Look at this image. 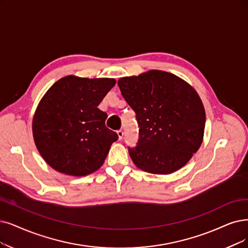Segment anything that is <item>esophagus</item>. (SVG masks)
Instances as JSON below:
<instances>
[{"mask_svg": "<svg viewBox=\"0 0 248 248\" xmlns=\"http://www.w3.org/2000/svg\"><path fill=\"white\" fill-rule=\"evenodd\" d=\"M117 134H118V136H119V140H122V138H123V135H124V132H123V130H118L117 131Z\"/></svg>", "mask_w": 248, "mask_h": 248, "instance_id": "esophagus-1", "label": "esophagus"}]
</instances>
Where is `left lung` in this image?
Here are the masks:
<instances>
[{
    "instance_id": "1",
    "label": "left lung",
    "mask_w": 248,
    "mask_h": 248,
    "mask_svg": "<svg viewBox=\"0 0 248 248\" xmlns=\"http://www.w3.org/2000/svg\"><path fill=\"white\" fill-rule=\"evenodd\" d=\"M118 85L140 127L137 145L128 147L134 165L152 174L181 169L203 140L205 112L194 88L160 70L120 78Z\"/></svg>"
}]
</instances>
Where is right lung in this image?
Listing matches in <instances>:
<instances>
[{
    "mask_svg": "<svg viewBox=\"0 0 248 248\" xmlns=\"http://www.w3.org/2000/svg\"><path fill=\"white\" fill-rule=\"evenodd\" d=\"M115 84L114 78L69 75L43 96L32 133L39 154L53 169L86 176L102 167L118 134L106 126L108 115L97 106Z\"/></svg>",
    "mask_w": 248,
    "mask_h": 248,
    "instance_id": "right-lung-1",
    "label": "right lung"
}]
</instances>
